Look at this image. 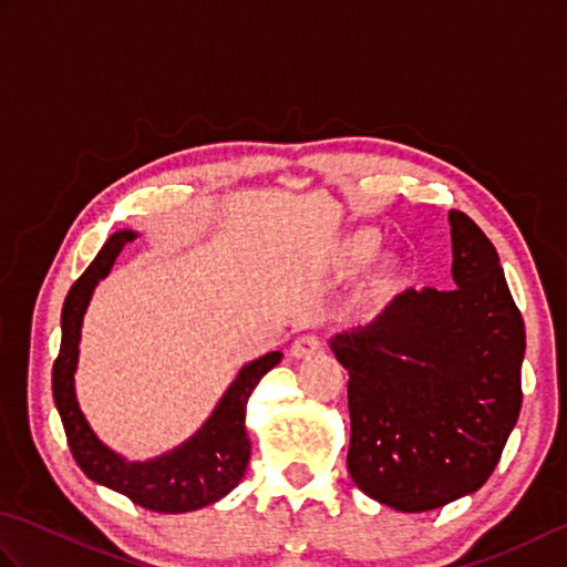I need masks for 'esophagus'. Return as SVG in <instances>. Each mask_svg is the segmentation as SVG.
Wrapping results in <instances>:
<instances>
[{
  "label": "esophagus",
  "instance_id": "esophagus-1",
  "mask_svg": "<svg viewBox=\"0 0 567 567\" xmlns=\"http://www.w3.org/2000/svg\"><path fill=\"white\" fill-rule=\"evenodd\" d=\"M321 348H323V343H321L319 336L305 333V336H299V339L292 343L290 355L292 358H311V355H317Z\"/></svg>",
  "mask_w": 567,
  "mask_h": 567
}]
</instances>
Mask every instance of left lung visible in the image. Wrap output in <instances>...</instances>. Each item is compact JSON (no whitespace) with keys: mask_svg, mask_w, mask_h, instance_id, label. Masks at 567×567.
<instances>
[{"mask_svg":"<svg viewBox=\"0 0 567 567\" xmlns=\"http://www.w3.org/2000/svg\"><path fill=\"white\" fill-rule=\"evenodd\" d=\"M449 221L453 290H406L331 339L351 378L348 473L396 512L483 487L522 409V311L483 228L457 209Z\"/></svg>","mask_w":567,"mask_h":567,"instance_id":"8db88e82","label":"left lung"}]
</instances>
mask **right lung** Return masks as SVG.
I'll return each instance as SVG.
<instances>
[{
    "instance_id": "right-lung-1",
    "label": "right lung",
    "mask_w": 567,
    "mask_h": 567,
    "mask_svg": "<svg viewBox=\"0 0 567 567\" xmlns=\"http://www.w3.org/2000/svg\"><path fill=\"white\" fill-rule=\"evenodd\" d=\"M134 240L131 231L114 234L100 256L90 262L78 282L70 287L63 305V341L53 363V400L63 419L68 445L80 470L94 483L122 492L143 509L179 514L192 512L228 495L244 477L250 457V439L246 433V404L250 392L265 372L280 363V353H268L238 372L231 388L224 394L212 419L195 436L148 463H126L94 436L87 419L82 416L75 400L78 343L84 309L90 305L94 285L112 270L118 252Z\"/></svg>"
}]
</instances>
